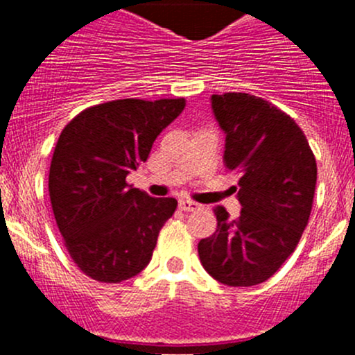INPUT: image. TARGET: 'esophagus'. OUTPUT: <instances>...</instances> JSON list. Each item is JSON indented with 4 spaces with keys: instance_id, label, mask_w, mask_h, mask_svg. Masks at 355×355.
<instances>
[{
    "instance_id": "1",
    "label": "esophagus",
    "mask_w": 355,
    "mask_h": 355,
    "mask_svg": "<svg viewBox=\"0 0 355 355\" xmlns=\"http://www.w3.org/2000/svg\"><path fill=\"white\" fill-rule=\"evenodd\" d=\"M178 207H180L182 211H194V209H198L199 204L192 202V200H189V199H180L178 200Z\"/></svg>"
}]
</instances>
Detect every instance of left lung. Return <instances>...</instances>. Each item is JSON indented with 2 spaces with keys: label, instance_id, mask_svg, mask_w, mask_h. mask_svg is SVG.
<instances>
[{
  "label": "left lung",
  "instance_id": "1",
  "mask_svg": "<svg viewBox=\"0 0 355 355\" xmlns=\"http://www.w3.org/2000/svg\"><path fill=\"white\" fill-rule=\"evenodd\" d=\"M225 134V164L241 173V216L214 209L218 227L198 245L204 270L223 285L252 287L277 273L309 221L316 159L299 125L264 99L244 92L211 96Z\"/></svg>",
  "mask_w": 355,
  "mask_h": 355
}]
</instances>
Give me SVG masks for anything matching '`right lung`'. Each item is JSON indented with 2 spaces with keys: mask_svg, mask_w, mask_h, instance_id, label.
<instances>
[{
  "mask_svg": "<svg viewBox=\"0 0 355 355\" xmlns=\"http://www.w3.org/2000/svg\"><path fill=\"white\" fill-rule=\"evenodd\" d=\"M185 99H116L82 111L63 128L49 168V198L71 259L92 280L120 284L149 264L177 199L125 182Z\"/></svg>",
  "mask_w": 355,
  "mask_h": 355,
  "instance_id": "add662e5",
  "label": "right lung"
}]
</instances>
